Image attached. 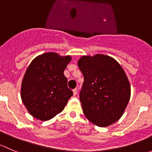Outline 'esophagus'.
<instances>
[{
  "mask_svg": "<svg viewBox=\"0 0 152 152\" xmlns=\"http://www.w3.org/2000/svg\"><path fill=\"white\" fill-rule=\"evenodd\" d=\"M73 94H74L75 96V95H77V88L73 89Z\"/></svg>",
  "mask_w": 152,
  "mask_h": 152,
  "instance_id": "1",
  "label": "esophagus"
}]
</instances>
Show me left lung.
Returning <instances> with one entry per match:
<instances>
[{"label":"left lung","mask_w":152,"mask_h":152,"mask_svg":"<svg viewBox=\"0 0 152 152\" xmlns=\"http://www.w3.org/2000/svg\"><path fill=\"white\" fill-rule=\"evenodd\" d=\"M77 64L84 77L80 100L86 117L101 127L118 121L131 94L129 82L121 65L101 54L83 56Z\"/></svg>","instance_id":"obj_1"}]
</instances>
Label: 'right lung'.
Wrapping results in <instances>:
<instances>
[{
	"label": "right lung",
	"mask_w": 152,
	"mask_h": 152,
	"mask_svg": "<svg viewBox=\"0 0 152 152\" xmlns=\"http://www.w3.org/2000/svg\"><path fill=\"white\" fill-rule=\"evenodd\" d=\"M71 59V56L47 53L30 64L22 82L21 98L34 118L48 121L64 109L73 95L64 75Z\"/></svg>",
	"instance_id": "right-lung-1"
}]
</instances>
